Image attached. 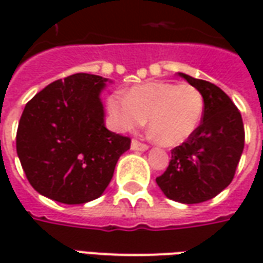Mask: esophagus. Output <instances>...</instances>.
<instances>
[{
  "label": "esophagus",
  "mask_w": 263,
  "mask_h": 263,
  "mask_svg": "<svg viewBox=\"0 0 263 263\" xmlns=\"http://www.w3.org/2000/svg\"><path fill=\"white\" fill-rule=\"evenodd\" d=\"M131 148L134 149V151H146V149H148V145H146V143L139 142L138 139H132Z\"/></svg>",
  "instance_id": "obj_1"
}]
</instances>
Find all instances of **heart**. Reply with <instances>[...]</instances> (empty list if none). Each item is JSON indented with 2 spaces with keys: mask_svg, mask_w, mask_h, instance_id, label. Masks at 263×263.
Segmentation results:
<instances>
[{
  "mask_svg": "<svg viewBox=\"0 0 263 263\" xmlns=\"http://www.w3.org/2000/svg\"><path fill=\"white\" fill-rule=\"evenodd\" d=\"M107 108L120 131H135L149 120V129L163 146H176L190 138L200 125L204 98L190 84L146 81L125 94L112 92Z\"/></svg>",
  "mask_w": 263,
  "mask_h": 263,
  "instance_id": "1",
  "label": "heart"
}]
</instances>
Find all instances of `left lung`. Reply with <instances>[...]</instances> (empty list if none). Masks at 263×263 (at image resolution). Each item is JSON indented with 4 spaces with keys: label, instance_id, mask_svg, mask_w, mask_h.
Returning a JSON list of instances; mask_svg holds the SVG:
<instances>
[{
    "label": "left lung",
    "instance_id": "1",
    "mask_svg": "<svg viewBox=\"0 0 263 263\" xmlns=\"http://www.w3.org/2000/svg\"><path fill=\"white\" fill-rule=\"evenodd\" d=\"M204 98L201 124L186 142L172 149V159L156 183L165 196L184 204L211 200L232 182L245 143L241 112L213 83L180 73Z\"/></svg>",
    "mask_w": 263,
    "mask_h": 263
}]
</instances>
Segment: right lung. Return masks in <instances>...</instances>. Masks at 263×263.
<instances>
[{"mask_svg": "<svg viewBox=\"0 0 263 263\" xmlns=\"http://www.w3.org/2000/svg\"><path fill=\"white\" fill-rule=\"evenodd\" d=\"M108 79L76 73L28 101L16 131V154L37 193L63 204L100 197L131 138L108 131L100 91Z\"/></svg>", "mask_w": 263, "mask_h": 263, "instance_id": "right-lung-1", "label": "right lung"}]
</instances>
